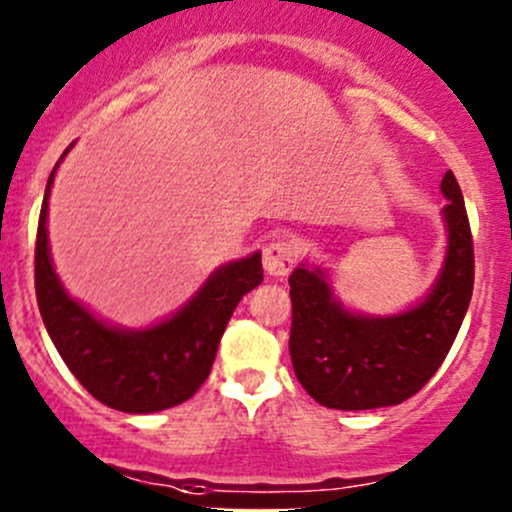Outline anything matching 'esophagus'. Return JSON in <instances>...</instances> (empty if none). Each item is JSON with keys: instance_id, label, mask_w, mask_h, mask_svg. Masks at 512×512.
<instances>
[{"instance_id": "34e87169", "label": "esophagus", "mask_w": 512, "mask_h": 512, "mask_svg": "<svg viewBox=\"0 0 512 512\" xmlns=\"http://www.w3.org/2000/svg\"><path fill=\"white\" fill-rule=\"evenodd\" d=\"M299 257V247L292 237L277 235L275 240H270L262 252V262H265L267 275L272 277H287L294 270Z\"/></svg>"}]
</instances>
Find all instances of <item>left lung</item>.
I'll return each mask as SVG.
<instances>
[{"label":"left lung","instance_id":"1","mask_svg":"<svg viewBox=\"0 0 512 512\" xmlns=\"http://www.w3.org/2000/svg\"><path fill=\"white\" fill-rule=\"evenodd\" d=\"M448 205V255L426 302L399 317L369 319L347 312L322 272L297 267L289 275L294 374L327 409L366 411L396 406L428 384L466 317L473 294V235L456 175L441 183Z\"/></svg>","mask_w":512,"mask_h":512}]
</instances>
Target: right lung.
<instances>
[{"label":"right lung","instance_id":"add662e5","mask_svg":"<svg viewBox=\"0 0 512 512\" xmlns=\"http://www.w3.org/2000/svg\"><path fill=\"white\" fill-rule=\"evenodd\" d=\"M51 180L54 173L46 183L36 227L34 287L56 352L96 401L123 414H153L188 401L210 376L237 302L262 282V255L255 252L215 272L188 307L158 327L146 332L111 329L74 302L56 280L46 242Z\"/></svg>","mask_w":512,"mask_h":512}]
</instances>
